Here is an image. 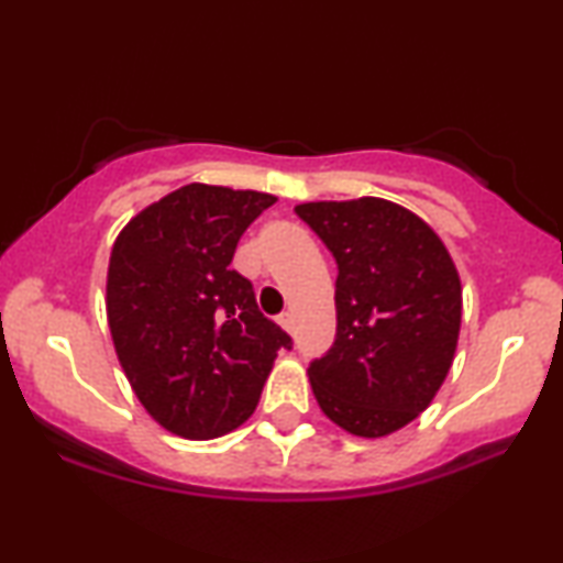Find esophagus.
<instances>
[{"label": "esophagus", "instance_id": "esophagus-1", "mask_svg": "<svg viewBox=\"0 0 563 563\" xmlns=\"http://www.w3.org/2000/svg\"><path fill=\"white\" fill-rule=\"evenodd\" d=\"M279 325L287 330V333H291V330H295V318H291L289 312H284V314H279Z\"/></svg>", "mask_w": 563, "mask_h": 563}]
</instances>
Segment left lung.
Segmentation results:
<instances>
[{
	"label": "left lung",
	"mask_w": 563,
	"mask_h": 563,
	"mask_svg": "<svg viewBox=\"0 0 563 563\" xmlns=\"http://www.w3.org/2000/svg\"><path fill=\"white\" fill-rule=\"evenodd\" d=\"M295 212L335 256V343L307 368L325 418L384 438L443 387L461 330V279L426 220L382 197L305 202Z\"/></svg>",
	"instance_id": "8db88e82"
}]
</instances>
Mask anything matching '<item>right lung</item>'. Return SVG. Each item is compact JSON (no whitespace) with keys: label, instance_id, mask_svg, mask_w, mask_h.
<instances>
[{"label":"right lung","instance_id":"obj_1","mask_svg":"<svg viewBox=\"0 0 563 563\" xmlns=\"http://www.w3.org/2000/svg\"><path fill=\"white\" fill-rule=\"evenodd\" d=\"M274 195L187 184L143 207L114 238L107 325L145 412L168 433L210 441L256 410L289 335L230 268L245 228Z\"/></svg>","mask_w":563,"mask_h":563}]
</instances>
